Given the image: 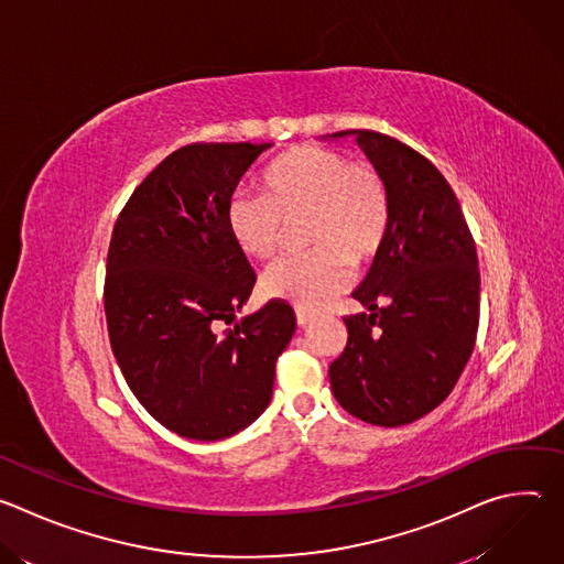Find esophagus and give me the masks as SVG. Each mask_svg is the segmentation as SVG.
Returning a JSON list of instances; mask_svg holds the SVG:
<instances>
[{
    "label": "esophagus",
    "instance_id": "34e87169",
    "mask_svg": "<svg viewBox=\"0 0 564 564\" xmlns=\"http://www.w3.org/2000/svg\"><path fill=\"white\" fill-rule=\"evenodd\" d=\"M294 316H296V326H299V328H303L305 324H310V321H312V316H310L307 312H301V310H296Z\"/></svg>",
    "mask_w": 564,
    "mask_h": 564
}]
</instances>
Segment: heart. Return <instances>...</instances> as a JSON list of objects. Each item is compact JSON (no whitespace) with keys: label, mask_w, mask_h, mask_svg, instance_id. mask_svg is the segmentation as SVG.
<instances>
[{"label":"heart","mask_w":564,"mask_h":564,"mask_svg":"<svg viewBox=\"0 0 564 564\" xmlns=\"http://www.w3.org/2000/svg\"><path fill=\"white\" fill-rule=\"evenodd\" d=\"M265 196H234L227 227L248 259L268 261L283 243V220L307 218L303 254L274 263L263 276V294L301 310H318L344 292L352 265L370 261L392 223V194L383 172L321 147H299L265 172Z\"/></svg>","instance_id":"obj_1"}]
</instances>
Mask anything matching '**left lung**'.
<instances>
[{
    "label": "left lung",
    "instance_id": "1",
    "mask_svg": "<svg viewBox=\"0 0 564 564\" xmlns=\"http://www.w3.org/2000/svg\"><path fill=\"white\" fill-rule=\"evenodd\" d=\"M333 135H357L383 172L392 223L352 292L368 312L344 318L348 344L330 364V386L352 417L404 426L442 404L475 348V240L451 185L426 155L370 129Z\"/></svg>",
    "mask_w": 564,
    "mask_h": 564
}]
</instances>
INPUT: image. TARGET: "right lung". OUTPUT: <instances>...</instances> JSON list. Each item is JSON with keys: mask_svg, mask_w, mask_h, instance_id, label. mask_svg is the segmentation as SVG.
Returning a JSON list of instances; mask_svg holds the SVG:
<instances>
[{"mask_svg": "<svg viewBox=\"0 0 564 564\" xmlns=\"http://www.w3.org/2000/svg\"><path fill=\"white\" fill-rule=\"evenodd\" d=\"M272 144L194 142L170 153L129 196L107 254L105 312L118 366L140 404L181 437L214 442L270 404L274 366L296 321L268 301L234 330L257 274L236 248L227 205Z\"/></svg>", "mask_w": 564, "mask_h": 564, "instance_id": "add662e5", "label": "right lung"}]
</instances>
